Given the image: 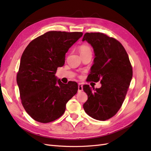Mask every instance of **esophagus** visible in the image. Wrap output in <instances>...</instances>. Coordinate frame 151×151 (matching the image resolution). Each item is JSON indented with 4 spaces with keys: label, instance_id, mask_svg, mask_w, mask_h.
I'll return each mask as SVG.
<instances>
[{
    "label": "esophagus",
    "instance_id": "obj_1",
    "mask_svg": "<svg viewBox=\"0 0 151 151\" xmlns=\"http://www.w3.org/2000/svg\"><path fill=\"white\" fill-rule=\"evenodd\" d=\"M83 85L81 83H79L78 84V92L81 93L83 91Z\"/></svg>",
    "mask_w": 151,
    "mask_h": 151
}]
</instances>
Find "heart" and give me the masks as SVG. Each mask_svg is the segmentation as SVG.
<instances>
[{"label":"heart","mask_w":151,"mask_h":151,"mask_svg":"<svg viewBox=\"0 0 151 151\" xmlns=\"http://www.w3.org/2000/svg\"><path fill=\"white\" fill-rule=\"evenodd\" d=\"M91 49L88 46V45H83L80 47V53H84V52H90Z\"/></svg>","instance_id":"1"}]
</instances>
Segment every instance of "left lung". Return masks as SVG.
<instances>
[{
	"mask_svg": "<svg viewBox=\"0 0 151 151\" xmlns=\"http://www.w3.org/2000/svg\"><path fill=\"white\" fill-rule=\"evenodd\" d=\"M84 41L92 46L94 53L88 81H100L101 86L94 89L83 86L88 96L83 108L94 119L106 120L122 106L132 78V67L124 47L115 38L101 33H86Z\"/></svg>",
	"mask_w": 151,
	"mask_h": 151,
	"instance_id": "obj_1",
	"label": "left lung"
}]
</instances>
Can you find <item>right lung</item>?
<instances>
[{
	"mask_svg": "<svg viewBox=\"0 0 151 151\" xmlns=\"http://www.w3.org/2000/svg\"><path fill=\"white\" fill-rule=\"evenodd\" d=\"M81 32L48 31L31 42L22 53L17 83L22 106L35 120L48 123L60 118L77 93V83H62L55 76L65 53L83 36Z\"/></svg>",
	"mask_w": 151,
	"mask_h": 151,
	"instance_id": "1",
	"label": "right lung"
}]
</instances>
